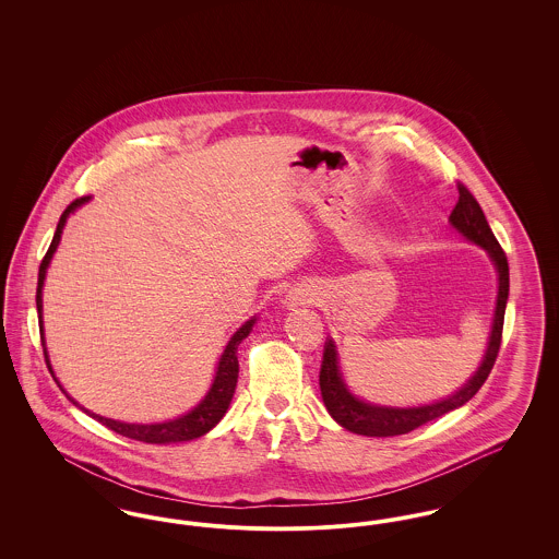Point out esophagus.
Returning <instances> with one entry per match:
<instances>
[{"label":"esophagus","instance_id":"esophagus-1","mask_svg":"<svg viewBox=\"0 0 559 559\" xmlns=\"http://www.w3.org/2000/svg\"><path fill=\"white\" fill-rule=\"evenodd\" d=\"M289 299H292V304H306V295H301V293H295Z\"/></svg>","mask_w":559,"mask_h":559}]
</instances>
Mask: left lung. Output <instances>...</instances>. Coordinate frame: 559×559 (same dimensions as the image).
<instances>
[{
	"label": "left lung",
	"mask_w": 559,
	"mask_h": 559,
	"mask_svg": "<svg viewBox=\"0 0 559 559\" xmlns=\"http://www.w3.org/2000/svg\"><path fill=\"white\" fill-rule=\"evenodd\" d=\"M451 224L465 239L486 249L499 272L497 310H495L492 333H490V342L486 347L484 360H481L476 374L456 394H452L451 399L440 400V402L426 404V406H415V408H388V406L367 404L347 392L340 369H337V352H335L333 342L329 340L324 346L322 367H320V394H322L324 406L331 413V417L340 426L346 427L354 433L385 438V436L408 433L417 427L426 426L427 421H433L474 399L495 367V360H497L499 347H501V337H503V320H506L507 295H509V266H507L506 251L501 249L497 237L492 235L476 197L472 194L469 188L461 182H459V201L451 213Z\"/></svg>",
	"instance_id": "left-lung-1"
}]
</instances>
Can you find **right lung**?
I'll list each match as a JSON object with an SVG mask.
<instances>
[{
    "label": "right lung",
    "instance_id": "right-lung-1",
    "mask_svg": "<svg viewBox=\"0 0 559 559\" xmlns=\"http://www.w3.org/2000/svg\"><path fill=\"white\" fill-rule=\"evenodd\" d=\"M90 197H80L75 199L62 215L58 219V226H56V233H53L52 242L48 247V253L44 255L41 264H39V278H37V295H35V301H37V314L41 319V287H44V278H46V267L52 260L53 251L58 247V240L62 235V228H64V222L69 217V213L75 212L80 205H83ZM255 319L247 320L239 331L233 335V340L228 342V346L224 349L222 358H219V365H217V372H215V379H213L212 390L207 392L205 400L194 408L190 411L188 415H182L174 421H165V424H151V426H138V424H121V421H112V419H105L100 415H94L90 411H85L90 417H94L96 421H100L103 426H107L108 429L126 436V438H132V440H140V442H146V444H169V442H185V440H194L203 433H207L212 427L217 426V421L224 417V413L228 411V404L233 400L235 394V388H237V379H239V358H237V349L239 344L249 335L251 326H253ZM44 333V326L39 329ZM46 354V365H50L48 360V352L44 349ZM52 371V367H50ZM73 404H78L73 400Z\"/></svg>",
    "mask_w": 559,
    "mask_h": 559
}]
</instances>
